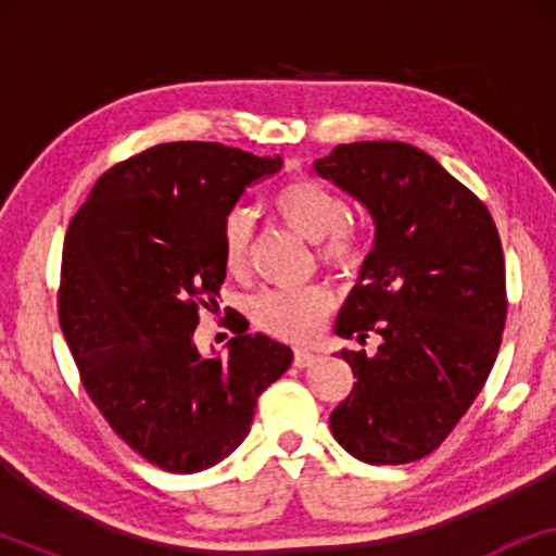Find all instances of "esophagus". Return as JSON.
<instances>
[{"mask_svg":"<svg viewBox=\"0 0 556 556\" xmlns=\"http://www.w3.org/2000/svg\"><path fill=\"white\" fill-rule=\"evenodd\" d=\"M318 362V354L316 352H308V349H295L293 352V364L295 367H311V364Z\"/></svg>","mask_w":556,"mask_h":556,"instance_id":"34e87169","label":"esophagus"}]
</instances>
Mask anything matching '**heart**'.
Listing matches in <instances>:
<instances>
[{
	"instance_id": "obj_1",
	"label": "heart",
	"mask_w": 556,
	"mask_h": 556,
	"mask_svg": "<svg viewBox=\"0 0 556 556\" xmlns=\"http://www.w3.org/2000/svg\"><path fill=\"white\" fill-rule=\"evenodd\" d=\"M273 210L301 238L316 242V255L326 268L354 273L367 257V232L346 217L341 197L316 179H291L273 194ZM250 223L245 212H230L223 223V263L240 273L248 263ZM333 308V295L324 286L265 288L250 303L253 321L263 331L286 341H308Z\"/></svg>"
}]
</instances>
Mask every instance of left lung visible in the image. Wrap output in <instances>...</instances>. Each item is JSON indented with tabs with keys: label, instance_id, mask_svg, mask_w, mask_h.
Segmentation results:
<instances>
[{
	"label": "left lung",
	"instance_id": "left-lung-1",
	"mask_svg": "<svg viewBox=\"0 0 556 556\" xmlns=\"http://www.w3.org/2000/svg\"><path fill=\"white\" fill-rule=\"evenodd\" d=\"M314 169L367 204L375 248L337 333L375 356L341 352L356 382L331 432L371 466L430 455L473 405L506 324V265L485 204L422 149L402 141L339 143Z\"/></svg>",
	"mask_w": 556,
	"mask_h": 556
}]
</instances>
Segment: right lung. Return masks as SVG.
<instances>
[{
	"instance_id": "1",
	"label": "right lung",
	"mask_w": 556,
	"mask_h": 556,
	"mask_svg": "<svg viewBox=\"0 0 556 556\" xmlns=\"http://www.w3.org/2000/svg\"><path fill=\"white\" fill-rule=\"evenodd\" d=\"M280 164L212 141L156 143L103 172L67 227L58 316L83 390L131 451L169 473L227 458L257 397L291 367L286 344L232 324L227 356L194 344L225 283V217Z\"/></svg>"
}]
</instances>
